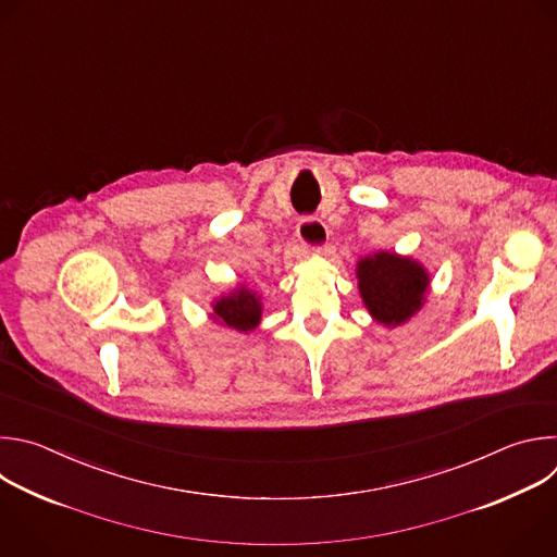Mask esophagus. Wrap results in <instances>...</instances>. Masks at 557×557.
Returning a JSON list of instances; mask_svg holds the SVG:
<instances>
[{
    "label": "esophagus",
    "instance_id": "1",
    "mask_svg": "<svg viewBox=\"0 0 557 557\" xmlns=\"http://www.w3.org/2000/svg\"><path fill=\"white\" fill-rule=\"evenodd\" d=\"M296 237L307 250H320L326 242V226L318 216H302L296 226Z\"/></svg>",
    "mask_w": 557,
    "mask_h": 557
}]
</instances>
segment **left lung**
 Here are the masks:
<instances>
[{"instance_id": "left-lung-1", "label": "left lung", "mask_w": 557, "mask_h": 557, "mask_svg": "<svg viewBox=\"0 0 557 557\" xmlns=\"http://www.w3.org/2000/svg\"><path fill=\"white\" fill-rule=\"evenodd\" d=\"M358 285L369 313L386 326H397L421 309L430 278L410 257L377 252L358 263Z\"/></svg>"}]
</instances>
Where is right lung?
<instances>
[{
  "label": "right lung",
  "mask_w": 557,
  "mask_h": 557,
  "mask_svg": "<svg viewBox=\"0 0 557 557\" xmlns=\"http://www.w3.org/2000/svg\"><path fill=\"white\" fill-rule=\"evenodd\" d=\"M212 311H214L212 313L214 320L224 322L231 329H237L244 333L252 331L261 320L259 296L246 287H237L228 296H221L219 300H214Z\"/></svg>",
  "instance_id": "add662e5"
}]
</instances>
